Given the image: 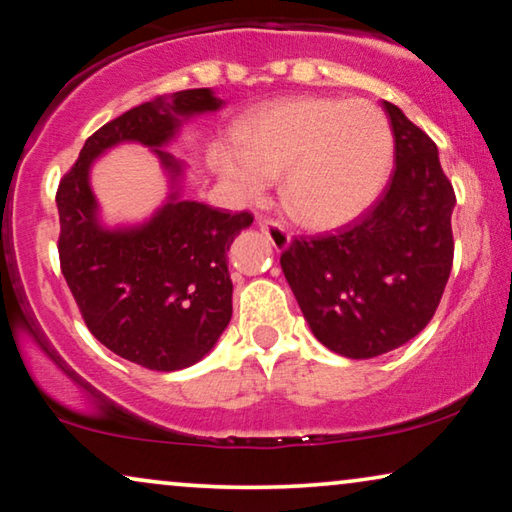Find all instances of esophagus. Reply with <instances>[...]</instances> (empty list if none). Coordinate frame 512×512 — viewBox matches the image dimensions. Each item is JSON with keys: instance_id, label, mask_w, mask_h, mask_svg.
<instances>
[{"instance_id": "obj_1", "label": "esophagus", "mask_w": 512, "mask_h": 512, "mask_svg": "<svg viewBox=\"0 0 512 512\" xmlns=\"http://www.w3.org/2000/svg\"><path fill=\"white\" fill-rule=\"evenodd\" d=\"M261 231L277 251L291 247V233H288L281 224H277V221H261Z\"/></svg>"}]
</instances>
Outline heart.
<instances>
[{
    "mask_svg": "<svg viewBox=\"0 0 512 512\" xmlns=\"http://www.w3.org/2000/svg\"><path fill=\"white\" fill-rule=\"evenodd\" d=\"M392 131L367 101L291 99L238 131V150L217 154L235 198L258 201L274 177L281 203L309 228L351 224L379 198L392 168Z\"/></svg>",
    "mask_w": 512,
    "mask_h": 512,
    "instance_id": "obj_1",
    "label": "heart"
}]
</instances>
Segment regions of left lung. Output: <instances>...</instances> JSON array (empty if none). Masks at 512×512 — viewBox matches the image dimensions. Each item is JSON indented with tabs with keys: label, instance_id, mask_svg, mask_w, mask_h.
Returning a JSON list of instances; mask_svg holds the SVG:
<instances>
[{
	"label": "left lung",
	"instance_id": "obj_1",
	"mask_svg": "<svg viewBox=\"0 0 512 512\" xmlns=\"http://www.w3.org/2000/svg\"><path fill=\"white\" fill-rule=\"evenodd\" d=\"M395 136V173L369 212L335 235L293 240L281 270L325 348L376 358L432 321L453 268L455 191L439 150L383 101Z\"/></svg>",
	"mask_w": 512,
	"mask_h": 512
}]
</instances>
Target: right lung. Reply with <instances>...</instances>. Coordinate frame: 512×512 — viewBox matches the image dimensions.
Returning <instances> with one entry per match:
<instances>
[{
	"label": "right lung",
	"instance_id": "right-lung-1",
	"mask_svg": "<svg viewBox=\"0 0 512 512\" xmlns=\"http://www.w3.org/2000/svg\"><path fill=\"white\" fill-rule=\"evenodd\" d=\"M221 106L210 87L140 103L87 138L57 189L59 263L87 328L120 358L154 372L196 365L233 316L226 251L254 217L182 198L187 164L166 152L184 124ZM127 142L153 150L171 191L147 220L108 227L91 166Z\"/></svg>",
	"mask_w": 512,
	"mask_h": 512
}]
</instances>
